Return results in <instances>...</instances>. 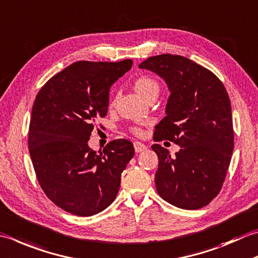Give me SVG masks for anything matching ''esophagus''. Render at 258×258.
<instances>
[{"label":"esophagus","instance_id":"34e87169","mask_svg":"<svg viewBox=\"0 0 258 258\" xmlns=\"http://www.w3.org/2000/svg\"><path fill=\"white\" fill-rule=\"evenodd\" d=\"M134 149H135L136 153H140V152H142V151H145L148 148H146V145L144 143L138 142V141H136V142H134Z\"/></svg>","mask_w":258,"mask_h":258}]
</instances>
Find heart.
<instances>
[{
	"label": "heart",
	"instance_id": "obj_1",
	"mask_svg": "<svg viewBox=\"0 0 258 258\" xmlns=\"http://www.w3.org/2000/svg\"><path fill=\"white\" fill-rule=\"evenodd\" d=\"M134 89L138 92L143 98L149 99L152 96H158L160 92V85L156 80L150 76L142 75L136 77L133 82ZM109 106L112 107L114 106V99L110 100ZM130 131L136 136H142L143 135V130L140 127V126H131Z\"/></svg>",
	"mask_w": 258,
	"mask_h": 258
}]
</instances>
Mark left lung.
I'll return each mask as SVG.
<instances>
[{
    "instance_id": "8db88e82",
    "label": "left lung",
    "mask_w": 258,
    "mask_h": 258,
    "mask_svg": "<svg viewBox=\"0 0 258 258\" xmlns=\"http://www.w3.org/2000/svg\"><path fill=\"white\" fill-rule=\"evenodd\" d=\"M139 67L161 76L171 93L153 140H168L181 148L171 156L168 149L152 145L159 158L156 191L179 208H203L220 192L233 154L228 93L213 72L182 55H153Z\"/></svg>"
}]
</instances>
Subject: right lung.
Returning <instances> with one entry per match:
<instances>
[{
    "mask_svg": "<svg viewBox=\"0 0 258 258\" xmlns=\"http://www.w3.org/2000/svg\"><path fill=\"white\" fill-rule=\"evenodd\" d=\"M77 61L52 76L35 96L29 125V152L45 196L67 213L93 216L113 203L120 174L134 156L132 142L110 141L88 148L96 119L107 114L110 86L132 67Z\"/></svg>",
    "mask_w": 258,
    "mask_h": 258,
    "instance_id": "obj_1",
    "label": "right lung"
}]
</instances>
